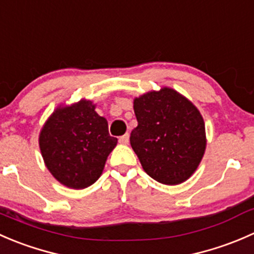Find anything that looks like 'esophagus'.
Masks as SVG:
<instances>
[{"mask_svg":"<svg viewBox=\"0 0 254 254\" xmlns=\"http://www.w3.org/2000/svg\"><path fill=\"white\" fill-rule=\"evenodd\" d=\"M119 142L122 143V145H127V143L129 142V134H125V135H123V136H120Z\"/></svg>","mask_w":254,"mask_h":254,"instance_id":"1","label":"esophagus"}]
</instances>
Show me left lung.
I'll return each instance as SVG.
<instances>
[{
	"label": "left lung",
	"instance_id": "1",
	"mask_svg": "<svg viewBox=\"0 0 254 254\" xmlns=\"http://www.w3.org/2000/svg\"><path fill=\"white\" fill-rule=\"evenodd\" d=\"M137 127L130 143L143 171L158 183L177 186L190 178L206 148L205 123L187 97L170 87L134 99Z\"/></svg>",
	"mask_w": 254,
	"mask_h": 254
}]
</instances>
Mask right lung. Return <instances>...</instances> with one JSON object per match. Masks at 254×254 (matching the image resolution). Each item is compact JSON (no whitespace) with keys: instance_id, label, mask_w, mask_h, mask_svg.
<instances>
[{"instance_id":"add662e5","label":"right lung","mask_w":254,"mask_h":254,"mask_svg":"<svg viewBox=\"0 0 254 254\" xmlns=\"http://www.w3.org/2000/svg\"><path fill=\"white\" fill-rule=\"evenodd\" d=\"M118 139L108 131V122L96 104L81 99L60 104L39 134V147L49 172L63 186L84 189L102 176Z\"/></svg>"}]
</instances>
